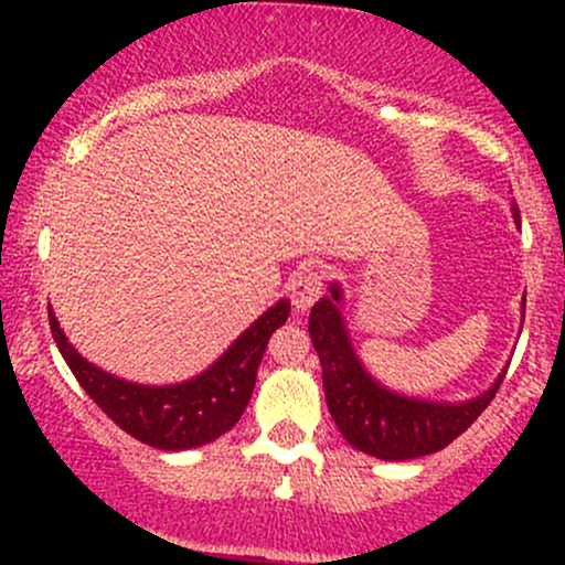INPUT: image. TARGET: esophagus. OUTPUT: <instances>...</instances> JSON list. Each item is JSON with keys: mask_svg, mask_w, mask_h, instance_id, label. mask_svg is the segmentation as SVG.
I'll return each mask as SVG.
<instances>
[{"mask_svg": "<svg viewBox=\"0 0 565 565\" xmlns=\"http://www.w3.org/2000/svg\"><path fill=\"white\" fill-rule=\"evenodd\" d=\"M289 297L297 310H308L323 295V274L313 265H305L289 278Z\"/></svg>", "mask_w": 565, "mask_h": 565, "instance_id": "esophagus-1", "label": "esophagus"}]
</instances>
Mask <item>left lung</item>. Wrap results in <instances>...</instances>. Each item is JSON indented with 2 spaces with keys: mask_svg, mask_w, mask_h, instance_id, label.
Instances as JSON below:
<instances>
[{
  "mask_svg": "<svg viewBox=\"0 0 565 565\" xmlns=\"http://www.w3.org/2000/svg\"><path fill=\"white\" fill-rule=\"evenodd\" d=\"M512 217L521 223L518 206H512ZM340 300V287L332 284V295L321 297L310 310L308 332L321 361L327 406L342 438L353 449L387 462H404L446 449L481 417L502 385L504 372L489 391L465 404H436V401L408 398L387 391L361 366L359 355L353 353L345 321L337 308Z\"/></svg>",
  "mask_w": 565,
  "mask_h": 565,
  "instance_id": "8db88e82",
  "label": "left lung"
}]
</instances>
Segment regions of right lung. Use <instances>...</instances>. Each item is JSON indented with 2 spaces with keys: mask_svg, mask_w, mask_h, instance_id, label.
Segmentation results:
<instances>
[{
  "mask_svg": "<svg viewBox=\"0 0 565 565\" xmlns=\"http://www.w3.org/2000/svg\"><path fill=\"white\" fill-rule=\"evenodd\" d=\"M289 319V300H278L199 377L180 385H135L103 372L76 353L50 308V329L84 393L121 430L153 449L183 451L210 444L242 419L270 334Z\"/></svg>",
  "mask_w": 565,
  "mask_h": 565,
  "instance_id": "add662e5",
  "label": "right lung"
}]
</instances>
